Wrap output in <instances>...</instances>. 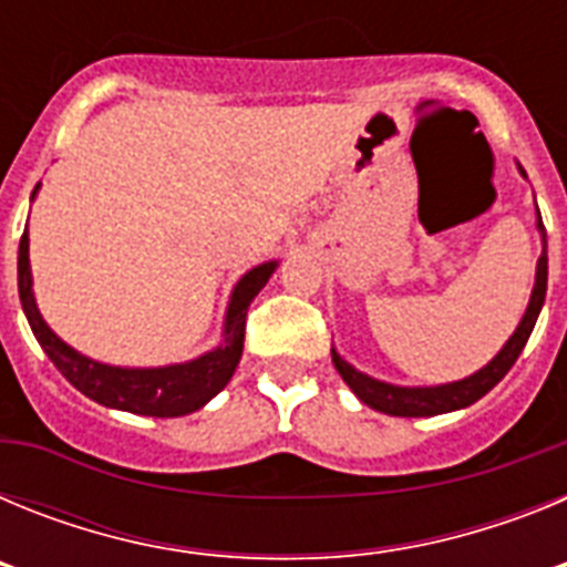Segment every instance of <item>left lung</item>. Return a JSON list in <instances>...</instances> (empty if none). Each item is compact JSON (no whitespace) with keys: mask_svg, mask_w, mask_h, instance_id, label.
Masks as SVG:
<instances>
[{"mask_svg":"<svg viewBox=\"0 0 567 567\" xmlns=\"http://www.w3.org/2000/svg\"><path fill=\"white\" fill-rule=\"evenodd\" d=\"M519 175H525V169L519 167ZM537 233L543 238V255L537 260V275H534V289H530L528 307H525L523 320L517 323L514 334L505 340V346L499 349L483 369H477L474 374L463 380H452V383H440V385H398V383H385V380L372 378V374L360 372L346 358H340L338 349L332 346V363L338 369L340 378L346 380V385L352 389L354 398L360 403H365L374 412L392 414V417H434V414L445 412H457V409H465V405L477 403L480 398L494 389L499 380L508 374V369L517 363L519 352L528 343L530 332L537 327V318L543 312L545 303V289H548V240H545V227H543V215L537 209Z\"/></svg>","mask_w":567,"mask_h":567,"instance_id":"obj_1","label":"left lung"}]
</instances>
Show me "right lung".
I'll use <instances>...</instances> for the list:
<instances>
[{"instance_id": "add662e5", "label": "right lung", "mask_w": 567, "mask_h": 567, "mask_svg": "<svg viewBox=\"0 0 567 567\" xmlns=\"http://www.w3.org/2000/svg\"><path fill=\"white\" fill-rule=\"evenodd\" d=\"M39 187L42 184H37L30 202L37 198ZM28 249L30 238L28 229H24L22 240H19V300H22L24 318H28L44 354L84 398L96 400L107 409L144 414V417H184V414L198 412L233 380L240 352H244L249 303L260 289L267 287V280L278 269V260H264V264L240 275V280L233 287V295H229L221 340L209 352L169 365H113L82 354L44 323L37 307V295H33Z\"/></svg>"}]
</instances>
